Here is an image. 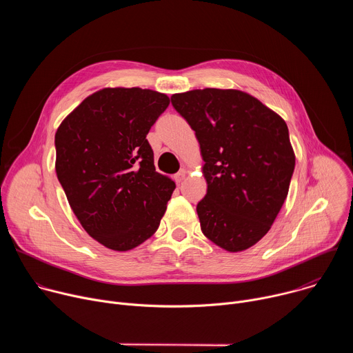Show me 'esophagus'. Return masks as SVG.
I'll return each instance as SVG.
<instances>
[{"label":"esophagus","mask_w":353,"mask_h":353,"mask_svg":"<svg viewBox=\"0 0 353 353\" xmlns=\"http://www.w3.org/2000/svg\"><path fill=\"white\" fill-rule=\"evenodd\" d=\"M173 179H174V181H176L177 184H180V183L185 179V170H180L179 173H176V174H174V177H173Z\"/></svg>","instance_id":"34e87169"}]
</instances>
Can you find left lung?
I'll return each mask as SVG.
<instances>
[{
    "mask_svg": "<svg viewBox=\"0 0 353 353\" xmlns=\"http://www.w3.org/2000/svg\"><path fill=\"white\" fill-rule=\"evenodd\" d=\"M172 105L195 131L205 162L201 230L230 253L250 248L268 233L289 191L294 152L286 123L237 89L176 93Z\"/></svg>",
    "mask_w": 353,
    "mask_h": 353,
    "instance_id": "8db88e82",
    "label": "left lung"
}]
</instances>
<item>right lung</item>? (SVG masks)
I'll return each instance as SVG.
<instances>
[{
  "label": "right lung",
  "instance_id": "1",
  "mask_svg": "<svg viewBox=\"0 0 353 353\" xmlns=\"http://www.w3.org/2000/svg\"><path fill=\"white\" fill-rule=\"evenodd\" d=\"M170 103L165 93L105 88L56 132V173L71 210L96 241L128 251L152 236L176 184L155 170L146 134Z\"/></svg>",
  "mask_w": 353,
  "mask_h": 353
}]
</instances>
